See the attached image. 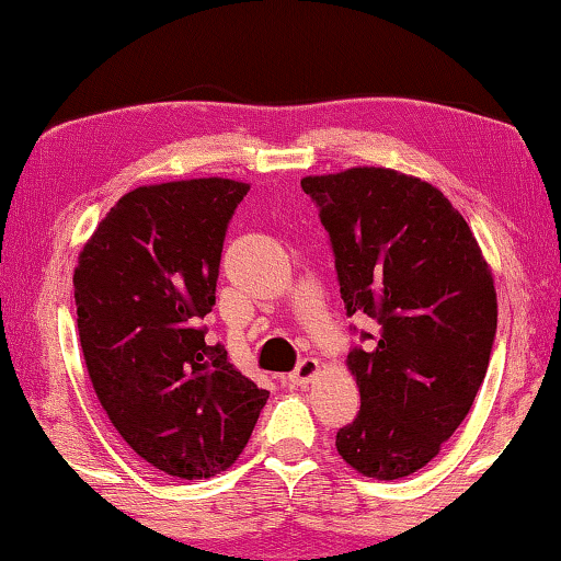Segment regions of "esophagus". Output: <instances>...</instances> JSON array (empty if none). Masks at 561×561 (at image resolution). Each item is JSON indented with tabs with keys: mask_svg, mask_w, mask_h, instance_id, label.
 Instances as JSON below:
<instances>
[{
	"mask_svg": "<svg viewBox=\"0 0 561 561\" xmlns=\"http://www.w3.org/2000/svg\"><path fill=\"white\" fill-rule=\"evenodd\" d=\"M317 376H319V360L317 358H304L296 366L294 374L288 376V381L294 383V387H307V383L314 381Z\"/></svg>",
	"mask_w": 561,
	"mask_h": 561,
	"instance_id": "1",
	"label": "esophagus"
}]
</instances>
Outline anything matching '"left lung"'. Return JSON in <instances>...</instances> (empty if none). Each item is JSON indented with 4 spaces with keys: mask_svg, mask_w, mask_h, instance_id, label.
Listing matches in <instances>:
<instances>
[{
    "mask_svg": "<svg viewBox=\"0 0 561 561\" xmlns=\"http://www.w3.org/2000/svg\"><path fill=\"white\" fill-rule=\"evenodd\" d=\"M330 231L347 314L374 345L347 355L360 412L337 454L363 477L402 479L440 454L482 387L497 330L494 278L463 216L438 187L389 167L309 174Z\"/></svg>",
    "mask_w": 561,
    "mask_h": 561,
    "instance_id": "obj_1",
    "label": "left lung"
}]
</instances>
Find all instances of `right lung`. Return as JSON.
I'll return each instance as SVG.
<instances>
[{"label": "right lung", "mask_w": 561, "mask_h": 561, "mask_svg": "<svg viewBox=\"0 0 561 561\" xmlns=\"http://www.w3.org/2000/svg\"><path fill=\"white\" fill-rule=\"evenodd\" d=\"M250 185L227 178L141 185L79 252V345L100 404L144 461L208 479L242 454L267 402L201 319L216 304L227 224Z\"/></svg>", "instance_id": "add662e5"}]
</instances>
